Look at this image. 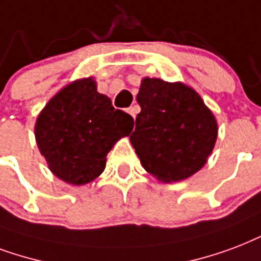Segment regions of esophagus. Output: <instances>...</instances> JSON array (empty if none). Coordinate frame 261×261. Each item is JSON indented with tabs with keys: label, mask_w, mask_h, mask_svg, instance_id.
<instances>
[{
	"label": "esophagus",
	"mask_w": 261,
	"mask_h": 261,
	"mask_svg": "<svg viewBox=\"0 0 261 261\" xmlns=\"http://www.w3.org/2000/svg\"><path fill=\"white\" fill-rule=\"evenodd\" d=\"M138 111H139L138 107H131V108L127 109V112L130 113L131 116L134 117V119H135V116H137V113H138Z\"/></svg>",
	"instance_id": "esophagus-1"
}]
</instances>
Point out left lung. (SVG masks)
I'll return each mask as SVG.
<instances>
[{"mask_svg": "<svg viewBox=\"0 0 261 261\" xmlns=\"http://www.w3.org/2000/svg\"><path fill=\"white\" fill-rule=\"evenodd\" d=\"M131 145L141 164L163 184L190 178L208 162L218 138L214 112L193 87L142 77Z\"/></svg>", "mask_w": 261, "mask_h": 261, "instance_id": "1", "label": "left lung"}]
</instances>
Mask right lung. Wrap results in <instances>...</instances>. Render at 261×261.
Returning a JSON list of instances; mask_svg holds the SVG:
<instances>
[{"label":"right lung","mask_w":261,"mask_h":261,"mask_svg":"<svg viewBox=\"0 0 261 261\" xmlns=\"http://www.w3.org/2000/svg\"><path fill=\"white\" fill-rule=\"evenodd\" d=\"M133 127V117L113 108L90 76L68 83L49 99L38 115L34 134L51 174L82 186L104 172L109 150Z\"/></svg>","instance_id":"right-lung-1"}]
</instances>
